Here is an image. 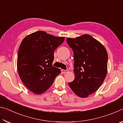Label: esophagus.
<instances>
[{
	"instance_id": "obj_1",
	"label": "esophagus",
	"mask_w": 123,
	"mask_h": 123,
	"mask_svg": "<svg viewBox=\"0 0 123 123\" xmlns=\"http://www.w3.org/2000/svg\"><path fill=\"white\" fill-rule=\"evenodd\" d=\"M61 72H62V73H67V72H69V70H63V69H62L61 70Z\"/></svg>"
}]
</instances>
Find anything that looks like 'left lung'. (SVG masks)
<instances>
[{
  "instance_id": "1",
  "label": "left lung",
  "mask_w": 123,
  "mask_h": 123,
  "mask_svg": "<svg viewBox=\"0 0 123 123\" xmlns=\"http://www.w3.org/2000/svg\"><path fill=\"white\" fill-rule=\"evenodd\" d=\"M74 53L75 79L68 85L74 93L86 98L98 90L107 72L108 55L101 43L89 35L67 38Z\"/></svg>"
}]
</instances>
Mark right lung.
Masks as SVG:
<instances>
[{
  "label": "right lung",
  "mask_w": 123,
  "mask_h": 123,
  "mask_svg": "<svg viewBox=\"0 0 123 123\" xmlns=\"http://www.w3.org/2000/svg\"><path fill=\"white\" fill-rule=\"evenodd\" d=\"M64 41L43 31L27 35L19 45L17 70L22 81L36 94L44 93L53 84L61 70L52 66L54 52Z\"/></svg>",
  "instance_id": "obj_1"
}]
</instances>
